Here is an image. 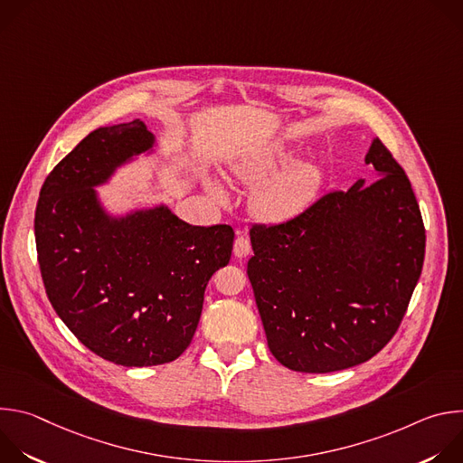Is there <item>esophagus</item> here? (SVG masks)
<instances>
[{
	"instance_id": "esophagus-1",
	"label": "esophagus",
	"mask_w": 463,
	"mask_h": 463,
	"mask_svg": "<svg viewBox=\"0 0 463 463\" xmlns=\"http://www.w3.org/2000/svg\"><path fill=\"white\" fill-rule=\"evenodd\" d=\"M232 252H234L236 258H245V256H249V254H250V241H249L247 238H243V236H238L236 241H234Z\"/></svg>"
}]
</instances>
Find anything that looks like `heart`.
I'll return each mask as SVG.
<instances>
[{
    "label": "heart",
    "mask_w": 463,
    "mask_h": 463,
    "mask_svg": "<svg viewBox=\"0 0 463 463\" xmlns=\"http://www.w3.org/2000/svg\"><path fill=\"white\" fill-rule=\"evenodd\" d=\"M288 161V154L282 148H275L269 154L258 156L238 165L232 172L234 177L243 183H258L271 175L279 166ZM322 184V172L315 163H295L280 174L261 183L252 195L254 213L268 222H284L300 214L318 194ZM211 194L220 202L225 200V192L218 184H211Z\"/></svg>",
    "instance_id": "1"
}]
</instances>
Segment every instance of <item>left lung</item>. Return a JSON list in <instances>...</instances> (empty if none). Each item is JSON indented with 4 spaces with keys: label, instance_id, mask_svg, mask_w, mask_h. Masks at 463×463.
Masks as SVG:
<instances>
[{
    "label": "left lung",
    "instance_id": "1",
    "mask_svg": "<svg viewBox=\"0 0 463 463\" xmlns=\"http://www.w3.org/2000/svg\"><path fill=\"white\" fill-rule=\"evenodd\" d=\"M375 179L322 195L298 216L252 225L247 263L268 346L286 368L345 370L398 332L425 258V227L405 170L373 139Z\"/></svg>",
    "mask_w": 463,
    "mask_h": 463
}]
</instances>
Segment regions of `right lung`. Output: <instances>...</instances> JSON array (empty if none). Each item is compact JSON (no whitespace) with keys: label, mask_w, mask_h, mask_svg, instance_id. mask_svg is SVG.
Wrapping results in <instances>:
<instances>
[{"label":"right lung","mask_w":463,"mask_h":463,"mask_svg":"<svg viewBox=\"0 0 463 463\" xmlns=\"http://www.w3.org/2000/svg\"><path fill=\"white\" fill-rule=\"evenodd\" d=\"M154 146L139 118L97 128L47 175L34 216L56 315L86 348L120 366L165 364L188 348L205 288L234 241L232 227L190 225L166 205L106 213L95 186Z\"/></svg>","instance_id":"1"}]
</instances>
